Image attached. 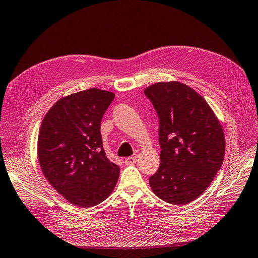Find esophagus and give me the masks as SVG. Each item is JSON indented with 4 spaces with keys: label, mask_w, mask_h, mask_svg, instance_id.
<instances>
[{
    "label": "esophagus",
    "mask_w": 258,
    "mask_h": 258,
    "mask_svg": "<svg viewBox=\"0 0 258 258\" xmlns=\"http://www.w3.org/2000/svg\"><path fill=\"white\" fill-rule=\"evenodd\" d=\"M136 162H137L136 156H132V157H128L124 159V163H126V165H134V163H136Z\"/></svg>",
    "instance_id": "esophagus-1"
}]
</instances>
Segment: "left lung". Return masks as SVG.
Masks as SVG:
<instances>
[{"label":"left lung","instance_id":"obj_1","mask_svg":"<svg viewBox=\"0 0 258 258\" xmlns=\"http://www.w3.org/2000/svg\"><path fill=\"white\" fill-rule=\"evenodd\" d=\"M145 96L159 118L160 167L150 177L153 192L171 205L197 199L212 183L225 155V136L212 108L179 82L148 86Z\"/></svg>","mask_w":258,"mask_h":258}]
</instances>
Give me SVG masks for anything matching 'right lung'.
Wrapping results in <instances>:
<instances>
[{"label":"right lung","mask_w":258,"mask_h":258,"mask_svg":"<svg viewBox=\"0 0 258 258\" xmlns=\"http://www.w3.org/2000/svg\"><path fill=\"white\" fill-rule=\"evenodd\" d=\"M115 93L90 88L59 99L43 118L37 157L49 184L69 202L90 208L115 188L119 167L107 159L101 120Z\"/></svg>","instance_id":"1"}]
</instances>
